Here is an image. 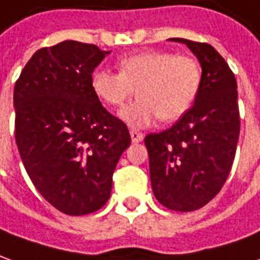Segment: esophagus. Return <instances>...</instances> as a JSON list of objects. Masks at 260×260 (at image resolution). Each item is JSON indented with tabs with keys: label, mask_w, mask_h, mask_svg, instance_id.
<instances>
[{
	"label": "esophagus",
	"mask_w": 260,
	"mask_h": 260,
	"mask_svg": "<svg viewBox=\"0 0 260 260\" xmlns=\"http://www.w3.org/2000/svg\"><path fill=\"white\" fill-rule=\"evenodd\" d=\"M131 139H132V142L134 144H139V142H142V139H144V135L141 134V132H138V131H131Z\"/></svg>",
	"instance_id": "34e87169"
}]
</instances>
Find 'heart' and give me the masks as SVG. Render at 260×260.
Listing matches in <instances>:
<instances>
[{
    "instance_id": "b5f03b06",
    "label": "heart",
    "mask_w": 260,
    "mask_h": 260,
    "mask_svg": "<svg viewBox=\"0 0 260 260\" xmlns=\"http://www.w3.org/2000/svg\"><path fill=\"white\" fill-rule=\"evenodd\" d=\"M119 74L93 71L91 88L109 107H121L135 93L137 101L119 111V118L132 128H145L159 116L176 121L195 102L201 86V68L192 56L167 51H144L123 56Z\"/></svg>"
}]
</instances>
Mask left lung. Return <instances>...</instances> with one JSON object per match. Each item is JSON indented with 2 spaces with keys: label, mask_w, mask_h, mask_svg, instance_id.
<instances>
[{
  "label": "left lung",
  "mask_w": 260,
  "mask_h": 260,
  "mask_svg": "<svg viewBox=\"0 0 260 260\" xmlns=\"http://www.w3.org/2000/svg\"><path fill=\"white\" fill-rule=\"evenodd\" d=\"M202 68L193 107L172 128L145 137L155 198L168 209L197 211L222 189L239 139L236 79L209 44L183 38Z\"/></svg>",
  "instance_id": "left-lung-1"
}]
</instances>
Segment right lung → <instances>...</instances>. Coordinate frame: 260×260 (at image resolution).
<instances>
[{
	"label": "right lung",
	"instance_id": "obj_1",
	"mask_svg": "<svg viewBox=\"0 0 260 260\" xmlns=\"http://www.w3.org/2000/svg\"><path fill=\"white\" fill-rule=\"evenodd\" d=\"M108 54L78 41L38 49L14 88L15 141L26 174L49 204L72 216L107 204L116 164L131 145L126 125L91 88Z\"/></svg>",
	"mask_w": 260,
	"mask_h": 260
}]
</instances>
